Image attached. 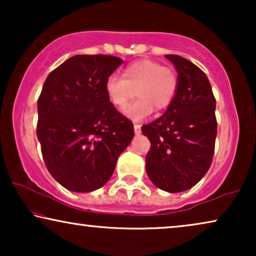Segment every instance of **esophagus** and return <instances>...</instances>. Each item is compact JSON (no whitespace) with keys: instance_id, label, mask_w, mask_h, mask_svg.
<instances>
[{"instance_id":"34e87169","label":"esophagus","mask_w":256,"mask_h":256,"mask_svg":"<svg viewBox=\"0 0 256 256\" xmlns=\"http://www.w3.org/2000/svg\"><path fill=\"white\" fill-rule=\"evenodd\" d=\"M134 132H135V135H140V134H141V124H134Z\"/></svg>"}]
</instances>
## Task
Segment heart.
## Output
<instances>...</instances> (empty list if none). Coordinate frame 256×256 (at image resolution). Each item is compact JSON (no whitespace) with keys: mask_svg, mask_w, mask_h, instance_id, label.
Listing matches in <instances>:
<instances>
[{"mask_svg":"<svg viewBox=\"0 0 256 256\" xmlns=\"http://www.w3.org/2000/svg\"><path fill=\"white\" fill-rule=\"evenodd\" d=\"M138 88L139 99L126 108L124 114L132 121H143L154 112L168 108L176 96L178 78L172 68L150 59L136 60L126 66L122 76H108L104 90L108 100L118 110L125 107L128 100Z\"/></svg>","mask_w":256,"mask_h":256,"instance_id":"b5f03b06","label":"heart"}]
</instances>
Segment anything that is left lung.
Segmentation results:
<instances>
[{
  "label": "left lung",
  "instance_id": "8db88e82",
  "mask_svg": "<svg viewBox=\"0 0 256 256\" xmlns=\"http://www.w3.org/2000/svg\"><path fill=\"white\" fill-rule=\"evenodd\" d=\"M178 73L176 96L162 116L142 126L152 143L148 177L160 190L176 194L194 186L212 163L216 138V99L208 76L177 54H166Z\"/></svg>",
  "mask_w": 256,
  "mask_h": 256
}]
</instances>
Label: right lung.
I'll list each match as a JSON object with an SVG mask.
<instances>
[{
  "label": "right lung",
  "instance_id": "add662e5",
  "mask_svg": "<svg viewBox=\"0 0 256 256\" xmlns=\"http://www.w3.org/2000/svg\"><path fill=\"white\" fill-rule=\"evenodd\" d=\"M106 54H78L54 70L37 102V138L51 176L73 192H92L110 180L134 138L104 84L122 64Z\"/></svg>",
  "mask_w": 256,
  "mask_h": 256
}]
</instances>
